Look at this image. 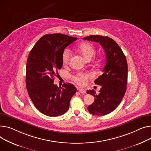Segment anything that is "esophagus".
Listing matches in <instances>:
<instances>
[{"label": "esophagus", "mask_w": 151, "mask_h": 151, "mask_svg": "<svg viewBox=\"0 0 151 151\" xmlns=\"http://www.w3.org/2000/svg\"><path fill=\"white\" fill-rule=\"evenodd\" d=\"M78 90V91L81 93H86V90L85 89H83V88H79Z\"/></svg>", "instance_id": "esophagus-1"}]
</instances>
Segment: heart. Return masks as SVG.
I'll list each match as a JSON object with an SVG mask.
<instances>
[{"instance_id": "b5f03b06", "label": "heart", "mask_w": 151, "mask_h": 151, "mask_svg": "<svg viewBox=\"0 0 151 151\" xmlns=\"http://www.w3.org/2000/svg\"><path fill=\"white\" fill-rule=\"evenodd\" d=\"M80 52L81 53L85 58L87 60L91 59L95 54L96 49L92 44L89 42H84L81 44L78 47ZM71 52L68 48H66L62 54V60L64 64H66L70 57ZM93 77V74L89 73H78L71 76L73 81L79 85H84L87 82L88 80Z\"/></svg>"}]
</instances>
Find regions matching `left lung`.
I'll return each mask as SVG.
<instances>
[{"label": "left lung", "instance_id": "1", "mask_svg": "<svg viewBox=\"0 0 151 151\" xmlns=\"http://www.w3.org/2000/svg\"><path fill=\"white\" fill-rule=\"evenodd\" d=\"M83 39L99 42L105 52L102 74L94 81L96 84L102 86L99 93L97 94L94 90L86 91L95 99L88 107V111L104 116L116 109L125 94L128 71L126 58L118 44L108 37L91 35Z\"/></svg>", "mask_w": 151, "mask_h": 151}]
</instances>
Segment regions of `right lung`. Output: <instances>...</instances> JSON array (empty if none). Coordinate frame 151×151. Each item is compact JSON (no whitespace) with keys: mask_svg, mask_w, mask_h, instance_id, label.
Instances as JSON below:
<instances>
[{"mask_svg":"<svg viewBox=\"0 0 151 151\" xmlns=\"http://www.w3.org/2000/svg\"><path fill=\"white\" fill-rule=\"evenodd\" d=\"M77 38L54 33L44 35L30 50L27 61L26 88L34 105L49 116L66 113L77 91L71 83L58 87L54 83L58 69L63 66L62 54Z\"/></svg>","mask_w":151,"mask_h":151,"instance_id":"obj_1","label":"right lung"}]
</instances>
